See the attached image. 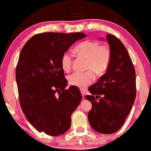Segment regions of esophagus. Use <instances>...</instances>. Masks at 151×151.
I'll use <instances>...</instances> for the list:
<instances>
[{
    "mask_svg": "<svg viewBox=\"0 0 151 151\" xmlns=\"http://www.w3.org/2000/svg\"><path fill=\"white\" fill-rule=\"evenodd\" d=\"M81 94H82V96H83V97H85V91L83 90V89H81Z\"/></svg>",
    "mask_w": 151,
    "mask_h": 151,
    "instance_id": "obj_1",
    "label": "esophagus"
}]
</instances>
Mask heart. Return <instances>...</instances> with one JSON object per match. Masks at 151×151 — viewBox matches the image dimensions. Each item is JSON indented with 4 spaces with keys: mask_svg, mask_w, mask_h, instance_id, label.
I'll use <instances>...</instances> for the list:
<instances>
[{
    "mask_svg": "<svg viewBox=\"0 0 151 151\" xmlns=\"http://www.w3.org/2000/svg\"><path fill=\"white\" fill-rule=\"evenodd\" d=\"M79 57L86 59V72H75L68 76L70 85L79 88H85L95 79V74L102 75L108 68L112 57V50L109 45H99L94 40H85L75 48ZM73 57L70 52H65L61 57L60 63L63 69L68 72L73 65Z\"/></svg>",
    "mask_w": 151,
    "mask_h": 151,
    "instance_id": "obj_1",
    "label": "heart"
}]
</instances>
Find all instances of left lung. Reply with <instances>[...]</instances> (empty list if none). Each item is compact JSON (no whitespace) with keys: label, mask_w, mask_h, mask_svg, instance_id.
I'll return each mask as SVG.
<instances>
[{"label":"left lung","mask_w":151,"mask_h":151,"mask_svg":"<svg viewBox=\"0 0 151 151\" xmlns=\"http://www.w3.org/2000/svg\"><path fill=\"white\" fill-rule=\"evenodd\" d=\"M112 57L106 73L88 88L85 96L93 104L88 119L91 127L103 134L119 131L136 98V73L129 52L115 36L107 34Z\"/></svg>","instance_id":"1"}]
</instances>
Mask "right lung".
Listing matches in <instances>:
<instances>
[{
  "label": "right lung",
  "mask_w": 151,
  "mask_h": 151,
  "mask_svg": "<svg viewBox=\"0 0 151 151\" xmlns=\"http://www.w3.org/2000/svg\"><path fill=\"white\" fill-rule=\"evenodd\" d=\"M83 32H44L28 40L20 53L16 81L20 107L39 132L58 136L69 129L71 114L80 104L78 87L66 89L68 81L61 57Z\"/></svg>",
  "instance_id": "1"
}]
</instances>
